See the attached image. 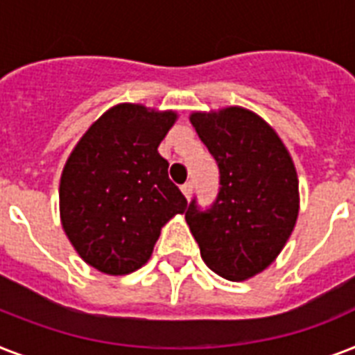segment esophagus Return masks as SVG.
<instances>
[{
    "instance_id": "obj_1",
    "label": "esophagus",
    "mask_w": 355,
    "mask_h": 355,
    "mask_svg": "<svg viewBox=\"0 0 355 355\" xmlns=\"http://www.w3.org/2000/svg\"><path fill=\"white\" fill-rule=\"evenodd\" d=\"M180 189H182L184 197H186V199H189V197H191V193H193V184H191V182H186Z\"/></svg>"
}]
</instances>
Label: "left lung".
Segmentation results:
<instances>
[{"label":"left lung","mask_w":355,"mask_h":355,"mask_svg":"<svg viewBox=\"0 0 355 355\" xmlns=\"http://www.w3.org/2000/svg\"><path fill=\"white\" fill-rule=\"evenodd\" d=\"M219 167V193L208 210L191 200L186 221L200 258L227 280L267 269L298 217L297 169L270 125L241 107L189 118Z\"/></svg>","instance_id":"8db88e82"}]
</instances>
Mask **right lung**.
<instances>
[{"label":"right lung","instance_id":"obj_1","mask_svg":"<svg viewBox=\"0 0 355 355\" xmlns=\"http://www.w3.org/2000/svg\"><path fill=\"white\" fill-rule=\"evenodd\" d=\"M177 114L121 103L71 150L60 177V219L86 263L112 276L147 263L162 227L188 200L167 177L158 145Z\"/></svg>","mask_w":355,"mask_h":355}]
</instances>
